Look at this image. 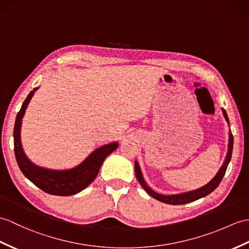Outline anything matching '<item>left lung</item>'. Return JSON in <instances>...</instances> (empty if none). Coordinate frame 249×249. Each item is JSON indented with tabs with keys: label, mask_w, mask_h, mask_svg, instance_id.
Masks as SVG:
<instances>
[{
	"label": "left lung",
	"mask_w": 249,
	"mask_h": 249,
	"mask_svg": "<svg viewBox=\"0 0 249 249\" xmlns=\"http://www.w3.org/2000/svg\"><path fill=\"white\" fill-rule=\"evenodd\" d=\"M222 111H223V115H224L225 120H226V122L229 125V119L227 117L226 111H225L223 108H222ZM232 148H233V136H232V134H231V131L229 130L228 151H227L226 157H225V160H224L222 166L219 167V170L216 173V175L213 177L209 182L205 184V186L200 187V188L196 189V190H193V191H188V192H183V193H179V194H171V195H164V194H160V193L155 192L153 189H151L147 186V183L145 182V180H144V177H143V174H142L140 164H139L137 160L135 161L136 177L138 179V181L140 182L142 188L145 190V192L151 195L152 197H154L155 199H157L159 201H162V203L169 204V205L188 204V203H191V201H194V200H197L201 197H205V196H207L208 194H210L211 192H213V191H214L217 188V186L223 179V177L225 175V172H226L227 166L230 162L231 155H232Z\"/></svg>",
	"instance_id": "1"
}]
</instances>
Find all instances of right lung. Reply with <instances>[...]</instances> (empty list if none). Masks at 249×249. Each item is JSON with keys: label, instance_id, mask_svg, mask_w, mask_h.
<instances>
[{"label": "right lung", "instance_id": "right-lung-1", "mask_svg": "<svg viewBox=\"0 0 249 249\" xmlns=\"http://www.w3.org/2000/svg\"><path fill=\"white\" fill-rule=\"evenodd\" d=\"M38 89V87H36L30 92L20 111L17 114L14 128V145L17 162L28 180H31L35 186L44 192L58 196L77 194L94 180L104 160L118 148L119 143L114 141L95 148L84 161L71 169L54 170L35 164L23 149L21 143V126L28 104Z\"/></svg>", "mask_w": 249, "mask_h": 249}]
</instances>
